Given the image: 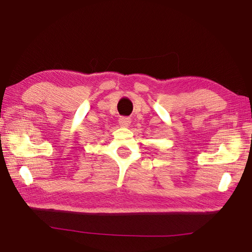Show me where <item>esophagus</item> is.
Returning <instances> with one entry per match:
<instances>
[{"label": "esophagus", "mask_w": 252, "mask_h": 252, "mask_svg": "<svg viewBox=\"0 0 252 252\" xmlns=\"http://www.w3.org/2000/svg\"><path fill=\"white\" fill-rule=\"evenodd\" d=\"M119 123H120V126L123 127H127L130 126L131 123V119L130 118H126V117H121L119 119Z\"/></svg>", "instance_id": "1"}]
</instances>
